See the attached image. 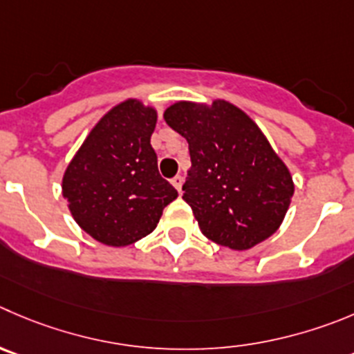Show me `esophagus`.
Returning <instances> with one entry per match:
<instances>
[{
  "mask_svg": "<svg viewBox=\"0 0 354 354\" xmlns=\"http://www.w3.org/2000/svg\"><path fill=\"white\" fill-rule=\"evenodd\" d=\"M183 183H184V179H183V175H175L174 179H171V186L175 187V189L179 191H183Z\"/></svg>",
  "mask_w": 354,
  "mask_h": 354,
  "instance_id": "esophagus-1",
  "label": "esophagus"
}]
</instances>
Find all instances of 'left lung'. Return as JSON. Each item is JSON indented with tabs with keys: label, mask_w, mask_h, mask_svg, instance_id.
I'll return each mask as SVG.
<instances>
[{
	"label": "left lung",
	"mask_w": 354,
	"mask_h": 354,
	"mask_svg": "<svg viewBox=\"0 0 354 354\" xmlns=\"http://www.w3.org/2000/svg\"><path fill=\"white\" fill-rule=\"evenodd\" d=\"M163 118L189 144L183 200L201 233L233 250H248L274 234L295 186L259 124L224 99L179 100Z\"/></svg>",
	"instance_id": "obj_1"
}]
</instances>
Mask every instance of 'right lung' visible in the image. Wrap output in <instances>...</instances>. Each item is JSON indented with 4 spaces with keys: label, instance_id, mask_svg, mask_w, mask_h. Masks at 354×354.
I'll return each mask as SVG.
<instances>
[{
    "label": "right lung",
    "instance_id": "1",
    "mask_svg": "<svg viewBox=\"0 0 354 354\" xmlns=\"http://www.w3.org/2000/svg\"><path fill=\"white\" fill-rule=\"evenodd\" d=\"M158 111L139 99L111 107L67 165L62 196L76 224L107 247H127L156 230L179 196L158 171L151 146Z\"/></svg>",
    "mask_w": 354,
    "mask_h": 354
}]
</instances>
